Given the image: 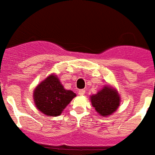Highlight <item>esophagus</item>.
<instances>
[{"label":"esophagus","instance_id":"1","mask_svg":"<svg viewBox=\"0 0 155 155\" xmlns=\"http://www.w3.org/2000/svg\"><path fill=\"white\" fill-rule=\"evenodd\" d=\"M78 93H79V95H84L85 93V89H79V91H78Z\"/></svg>","mask_w":155,"mask_h":155}]
</instances>
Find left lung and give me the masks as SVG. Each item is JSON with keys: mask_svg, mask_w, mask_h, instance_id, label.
<instances>
[{"mask_svg": "<svg viewBox=\"0 0 155 155\" xmlns=\"http://www.w3.org/2000/svg\"><path fill=\"white\" fill-rule=\"evenodd\" d=\"M120 97L111 87L105 86L95 95L91 96L92 105L102 116H109L118 108Z\"/></svg>", "mask_w": 155, "mask_h": 155, "instance_id": "obj_1", "label": "left lung"}]
</instances>
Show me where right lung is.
<instances>
[{
	"label": "right lung",
	"instance_id": "add662e5",
	"mask_svg": "<svg viewBox=\"0 0 155 155\" xmlns=\"http://www.w3.org/2000/svg\"><path fill=\"white\" fill-rule=\"evenodd\" d=\"M36 108L50 116H59L76 94L63 88L54 75H51L39 84L34 91Z\"/></svg>",
	"mask_w": 155,
	"mask_h": 155
}]
</instances>
